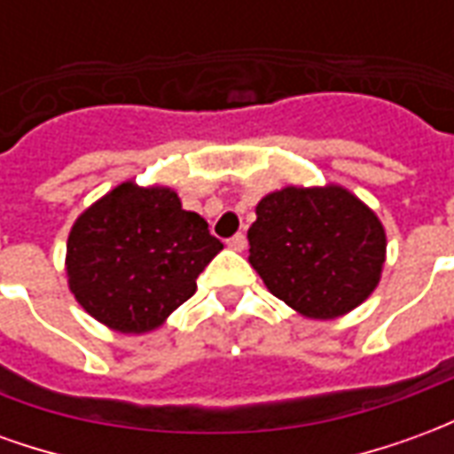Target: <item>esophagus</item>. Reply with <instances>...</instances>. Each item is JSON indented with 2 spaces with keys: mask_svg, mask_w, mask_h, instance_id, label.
Listing matches in <instances>:
<instances>
[{
  "mask_svg": "<svg viewBox=\"0 0 454 454\" xmlns=\"http://www.w3.org/2000/svg\"><path fill=\"white\" fill-rule=\"evenodd\" d=\"M226 246L231 247V250H236V253H240V250H246L247 240H246V236H243V233H236V236H233V238H228Z\"/></svg>",
  "mask_w": 454,
  "mask_h": 454,
  "instance_id": "esophagus-1",
  "label": "esophagus"
}]
</instances>
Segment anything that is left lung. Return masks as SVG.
<instances>
[{
    "instance_id": "1",
    "label": "left lung",
    "mask_w": 454,
    "mask_h": 454,
    "mask_svg": "<svg viewBox=\"0 0 454 454\" xmlns=\"http://www.w3.org/2000/svg\"><path fill=\"white\" fill-rule=\"evenodd\" d=\"M255 214L247 260L267 289L296 314L338 318L380 285L384 226L340 184L279 189L260 199Z\"/></svg>"
}]
</instances>
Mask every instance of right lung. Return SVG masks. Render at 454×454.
<instances>
[{
  "instance_id": "obj_1",
  "label": "right lung",
  "mask_w": 454,
  "mask_h": 454,
  "mask_svg": "<svg viewBox=\"0 0 454 454\" xmlns=\"http://www.w3.org/2000/svg\"><path fill=\"white\" fill-rule=\"evenodd\" d=\"M223 250L169 187L123 182L84 208L67 236V285L87 314L119 333H150L197 292Z\"/></svg>"
}]
</instances>
